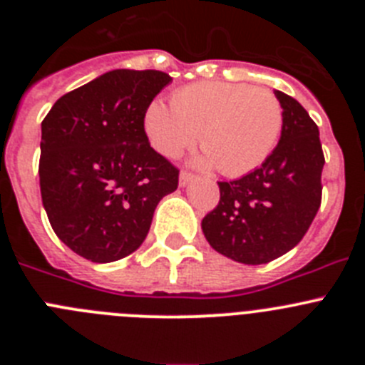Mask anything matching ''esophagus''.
Segmentation results:
<instances>
[{"instance_id": "obj_1", "label": "esophagus", "mask_w": 365, "mask_h": 365, "mask_svg": "<svg viewBox=\"0 0 365 365\" xmlns=\"http://www.w3.org/2000/svg\"><path fill=\"white\" fill-rule=\"evenodd\" d=\"M193 179H195V175H193V173H190V172H180V175H179V185H180V186H186V185H190V182H192Z\"/></svg>"}]
</instances>
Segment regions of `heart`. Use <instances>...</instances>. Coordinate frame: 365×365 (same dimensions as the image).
Returning <instances> with one entry per match:
<instances>
[{
    "label": "heart",
    "mask_w": 365,
    "mask_h": 365,
    "mask_svg": "<svg viewBox=\"0 0 365 365\" xmlns=\"http://www.w3.org/2000/svg\"><path fill=\"white\" fill-rule=\"evenodd\" d=\"M151 146L177 157L201 133L202 166L241 177L269 159L283 130V108L265 87L197 82L172 96V108L153 102L144 117Z\"/></svg>",
    "instance_id": "obj_1"
}]
</instances>
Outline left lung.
<instances>
[{
	"label": "left lung",
	"instance_id": "8db88e82",
	"mask_svg": "<svg viewBox=\"0 0 365 365\" xmlns=\"http://www.w3.org/2000/svg\"><path fill=\"white\" fill-rule=\"evenodd\" d=\"M283 108L278 146L257 170L217 182V206L201 227L214 250L245 265H263L302 241L322 202L320 131L298 100L274 91Z\"/></svg>",
	"mask_w": 365,
	"mask_h": 365
}]
</instances>
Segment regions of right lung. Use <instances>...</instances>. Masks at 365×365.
<instances>
[{
  "label": "right lung",
  "instance_id": "obj_1",
  "mask_svg": "<svg viewBox=\"0 0 365 365\" xmlns=\"http://www.w3.org/2000/svg\"><path fill=\"white\" fill-rule=\"evenodd\" d=\"M170 82L163 71H109L58 98L41 122L43 208L54 234L93 263L135 252L159 201L179 185V170L144 131Z\"/></svg>",
  "mask_w": 365,
  "mask_h": 365
}]
</instances>
